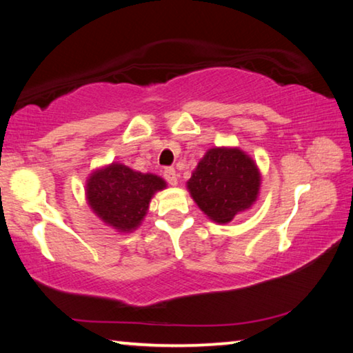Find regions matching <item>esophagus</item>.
Returning <instances> with one entry per match:
<instances>
[{
    "label": "esophagus",
    "mask_w": 353,
    "mask_h": 353,
    "mask_svg": "<svg viewBox=\"0 0 353 353\" xmlns=\"http://www.w3.org/2000/svg\"><path fill=\"white\" fill-rule=\"evenodd\" d=\"M163 176L166 179V182H168L170 185H172V187H176V185H177V174H176V170L174 168H165L163 170Z\"/></svg>",
    "instance_id": "1"
}]
</instances>
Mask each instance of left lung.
Masks as SVG:
<instances>
[{
	"label": "left lung",
	"instance_id": "1",
	"mask_svg": "<svg viewBox=\"0 0 353 353\" xmlns=\"http://www.w3.org/2000/svg\"><path fill=\"white\" fill-rule=\"evenodd\" d=\"M261 174L254 159L240 148L208 149L191 172L190 196L208 219L227 224L259 199Z\"/></svg>",
	"mask_w": 353,
	"mask_h": 353
}]
</instances>
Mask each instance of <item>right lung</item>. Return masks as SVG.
Listing matches in <instances>:
<instances>
[{
	"label": "right lung",
	"instance_id": "add662e5",
	"mask_svg": "<svg viewBox=\"0 0 353 353\" xmlns=\"http://www.w3.org/2000/svg\"><path fill=\"white\" fill-rule=\"evenodd\" d=\"M165 188L166 182L160 176L113 162L87 177L85 198L104 224L129 234L143 223L152 196Z\"/></svg>",
	"mask_w": 353,
	"mask_h": 353
}]
</instances>
